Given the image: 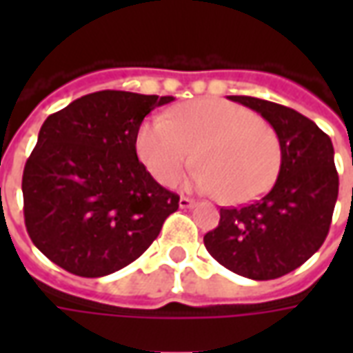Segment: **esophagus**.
<instances>
[{"instance_id": "obj_1", "label": "esophagus", "mask_w": 353, "mask_h": 353, "mask_svg": "<svg viewBox=\"0 0 353 353\" xmlns=\"http://www.w3.org/2000/svg\"><path fill=\"white\" fill-rule=\"evenodd\" d=\"M194 206V200L189 199V196H181L179 199V208H192Z\"/></svg>"}]
</instances>
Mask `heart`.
Masks as SVG:
<instances>
[{"label": "heart", "instance_id": "obj_1", "mask_svg": "<svg viewBox=\"0 0 353 353\" xmlns=\"http://www.w3.org/2000/svg\"><path fill=\"white\" fill-rule=\"evenodd\" d=\"M136 151L162 185L176 183L196 157L200 166L189 183L229 204L259 199L281 166V143L272 126L250 109L215 98L177 105L166 119L143 121Z\"/></svg>", "mask_w": 353, "mask_h": 353}]
</instances>
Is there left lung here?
<instances>
[{"mask_svg":"<svg viewBox=\"0 0 353 353\" xmlns=\"http://www.w3.org/2000/svg\"><path fill=\"white\" fill-rule=\"evenodd\" d=\"M261 113L281 143L272 189L242 208H221L204 245L219 265L252 280H274L310 259L325 242L339 196L331 138L299 111L252 96H229Z\"/></svg>","mask_w":353,"mask_h":353,"instance_id":"1","label":"left lung"}]
</instances>
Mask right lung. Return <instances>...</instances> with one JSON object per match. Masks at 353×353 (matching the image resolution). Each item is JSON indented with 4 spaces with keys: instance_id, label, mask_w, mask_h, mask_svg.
Wrapping results in <instances>:
<instances>
[{
    "instance_id": "obj_1",
    "label": "right lung",
    "mask_w": 353,
    "mask_h": 353,
    "mask_svg": "<svg viewBox=\"0 0 353 353\" xmlns=\"http://www.w3.org/2000/svg\"><path fill=\"white\" fill-rule=\"evenodd\" d=\"M174 96L100 90L47 117L22 174L24 223L35 248L83 278L121 270L179 208L138 161L136 134Z\"/></svg>"
}]
</instances>
